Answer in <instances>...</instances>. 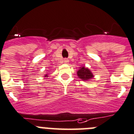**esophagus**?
Masks as SVG:
<instances>
[{
	"label": "esophagus",
	"instance_id": "34e87169",
	"mask_svg": "<svg viewBox=\"0 0 134 134\" xmlns=\"http://www.w3.org/2000/svg\"><path fill=\"white\" fill-rule=\"evenodd\" d=\"M63 62H64V63H66V64H67V63L69 62V61L67 59H65L64 60H63Z\"/></svg>",
	"mask_w": 134,
	"mask_h": 134
}]
</instances>
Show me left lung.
Here are the masks:
<instances>
[{"instance_id": "left-lung-1", "label": "left lung", "mask_w": 134, "mask_h": 134, "mask_svg": "<svg viewBox=\"0 0 134 134\" xmlns=\"http://www.w3.org/2000/svg\"><path fill=\"white\" fill-rule=\"evenodd\" d=\"M76 73L79 79L84 81H88L94 77L92 71L88 67H85L84 66L79 67V69L78 70Z\"/></svg>"}]
</instances>
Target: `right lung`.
Segmentation results:
<instances>
[{
  "instance_id": "obj_1",
  "label": "right lung",
  "mask_w": 134,
  "mask_h": 134,
  "mask_svg": "<svg viewBox=\"0 0 134 134\" xmlns=\"http://www.w3.org/2000/svg\"><path fill=\"white\" fill-rule=\"evenodd\" d=\"M44 78L48 77V73H46V74H45L44 76Z\"/></svg>"
}]
</instances>
